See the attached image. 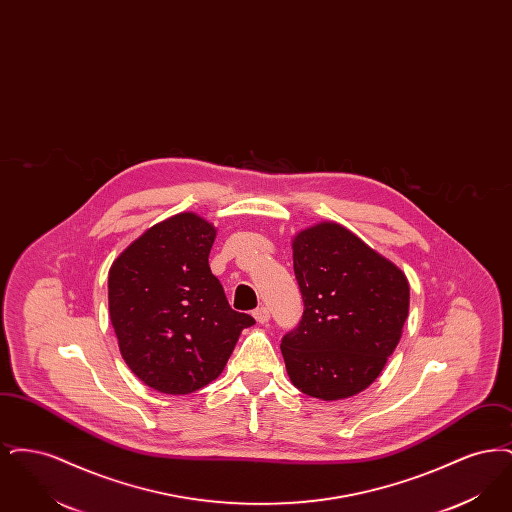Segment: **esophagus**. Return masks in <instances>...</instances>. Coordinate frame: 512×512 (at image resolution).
<instances>
[{"label":"esophagus","instance_id":"obj_1","mask_svg":"<svg viewBox=\"0 0 512 512\" xmlns=\"http://www.w3.org/2000/svg\"><path fill=\"white\" fill-rule=\"evenodd\" d=\"M253 317H255V320H257L259 324H267L268 318H270V313H268V307H265V305L257 307V309L253 311Z\"/></svg>","mask_w":512,"mask_h":512}]
</instances>
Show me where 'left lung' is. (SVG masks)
Segmentation results:
<instances>
[{
	"label": "left lung",
	"instance_id": "obj_1",
	"mask_svg": "<svg viewBox=\"0 0 512 512\" xmlns=\"http://www.w3.org/2000/svg\"><path fill=\"white\" fill-rule=\"evenodd\" d=\"M292 249L305 311L280 345L288 376L322 401L353 397L380 376L401 340L409 280L332 220L299 230Z\"/></svg>",
	"mask_w": 512,
	"mask_h": 512
}]
</instances>
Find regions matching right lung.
Instances as JSON below:
<instances>
[{
  "label": "right lung",
  "instance_id": "add662e5",
  "mask_svg": "<svg viewBox=\"0 0 512 512\" xmlns=\"http://www.w3.org/2000/svg\"><path fill=\"white\" fill-rule=\"evenodd\" d=\"M217 228L192 211L161 220L109 268V317L122 359L149 388L211 384L255 318L228 305L209 268Z\"/></svg>",
  "mask_w": 512,
  "mask_h": 512
}]
</instances>
